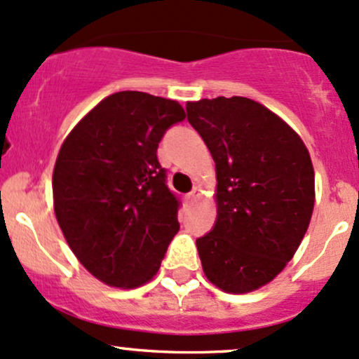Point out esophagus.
I'll return each instance as SVG.
<instances>
[{"instance_id":"1","label":"esophagus","mask_w":359,"mask_h":359,"mask_svg":"<svg viewBox=\"0 0 359 359\" xmlns=\"http://www.w3.org/2000/svg\"><path fill=\"white\" fill-rule=\"evenodd\" d=\"M197 197H199V189H194L192 192H189L187 196H185V199H187V203H194V201L197 199Z\"/></svg>"}]
</instances>
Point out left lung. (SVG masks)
I'll return each mask as SVG.
<instances>
[{
    "instance_id": "left-lung-1",
    "label": "left lung",
    "mask_w": 359,
    "mask_h": 359,
    "mask_svg": "<svg viewBox=\"0 0 359 359\" xmlns=\"http://www.w3.org/2000/svg\"><path fill=\"white\" fill-rule=\"evenodd\" d=\"M187 119L216 163L217 217L197 238L209 282L257 290L285 269L314 209V168L300 137L248 97L187 102Z\"/></svg>"
}]
</instances>
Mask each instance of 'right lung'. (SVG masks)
I'll list each match as a JSON object with an SVG mask.
<instances>
[{
  "label": "right lung",
  "instance_id": "right-lung-1",
  "mask_svg": "<svg viewBox=\"0 0 359 359\" xmlns=\"http://www.w3.org/2000/svg\"><path fill=\"white\" fill-rule=\"evenodd\" d=\"M184 119L177 101L121 90L62 143L52 180L57 221L77 259L108 285L147 283L179 231L180 199L156 148Z\"/></svg>",
  "mask_w": 359,
  "mask_h": 359
}]
</instances>
